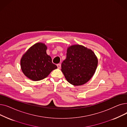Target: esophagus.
Returning a JSON list of instances; mask_svg holds the SVG:
<instances>
[{
  "instance_id": "esophagus-1",
  "label": "esophagus",
  "mask_w": 127,
  "mask_h": 127,
  "mask_svg": "<svg viewBox=\"0 0 127 127\" xmlns=\"http://www.w3.org/2000/svg\"><path fill=\"white\" fill-rule=\"evenodd\" d=\"M57 65V67H58V68L59 69L61 68V64H58Z\"/></svg>"
}]
</instances>
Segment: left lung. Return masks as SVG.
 Segmentation results:
<instances>
[{
    "label": "left lung",
    "mask_w": 127,
    "mask_h": 127,
    "mask_svg": "<svg viewBox=\"0 0 127 127\" xmlns=\"http://www.w3.org/2000/svg\"><path fill=\"white\" fill-rule=\"evenodd\" d=\"M97 65L98 59L91 49L74 45L68 47L61 70L69 83L79 86L90 80L95 74Z\"/></svg>",
    "instance_id": "left-lung-1"
}]
</instances>
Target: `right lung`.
<instances>
[{"instance_id": "right-lung-1", "label": "right lung", "mask_w": 127, "mask_h": 127, "mask_svg": "<svg viewBox=\"0 0 127 127\" xmlns=\"http://www.w3.org/2000/svg\"><path fill=\"white\" fill-rule=\"evenodd\" d=\"M47 48L44 43H36L22 57V70L27 77L33 81L41 80L57 68V65L52 63L51 57L47 54Z\"/></svg>"}]
</instances>
